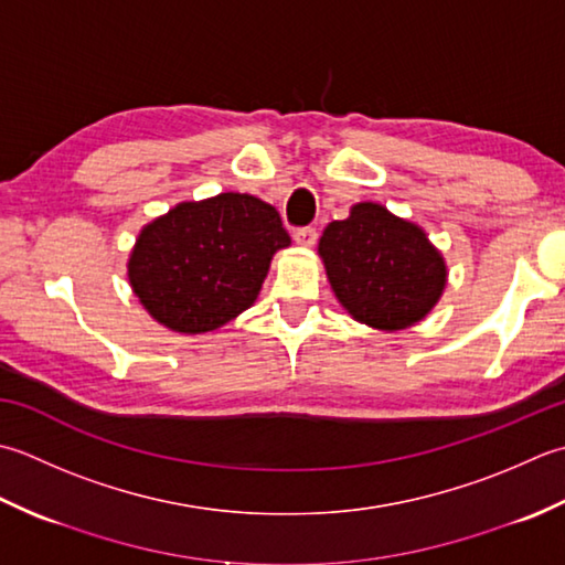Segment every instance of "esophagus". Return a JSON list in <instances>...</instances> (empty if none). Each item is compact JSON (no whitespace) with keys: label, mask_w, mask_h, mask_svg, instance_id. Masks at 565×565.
<instances>
[{"label":"esophagus","mask_w":565,"mask_h":565,"mask_svg":"<svg viewBox=\"0 0 565 565\" xmlns=\"http://www.w3.org/2000/svg\"><path fill=\"white\" fill-rule=\"evenodd\" d=\"M299 246H315L317 244V228L315 226H299L292 234Z\"/></svg>","instance_id":"obj_1"}]
</instances>
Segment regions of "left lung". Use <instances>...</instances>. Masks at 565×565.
<instances>
[{"instance_id": "8db88e82", "label": "left lung", "mask_w": 565, "mask_h": 565, "mask_svg": "<svg viewBox=\"0 0 565 565\" xmlns=\"http://www.w3.org/2000/svg\"><path fill=\"white\" fill-rule=\"evenodd\" d=\"M329 282L353 319L395 331L419 321L441 297L446 266L417 224L385 206L355 204L319 241Z\"/></svg>"}]
</instances>
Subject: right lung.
Returning a JSON list of instances; mask_svg holds the SVG:
<instances>
[{
    "instance_id": "add662e5",
    "label": "right lung",
    "mask_w": 565,
    "mask_h": 565,
    "mask_svg": "<svg viewBox=\"0 0 565 565\" xmlns=\"http://www.w3.org/2000/svg\"><path fill=\"white\" fill-rule=\"evenodd\" d=\"M285 246L290 234L275 206L224 192L178 204L148 224L131 253L129 280L160 324L212 331L253 305L273 253Z\"/></svg>"
}]
</instances>
